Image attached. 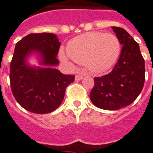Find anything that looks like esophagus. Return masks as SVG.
<instances>
[{
    "label": "esophagus",
    "mask_w": 153,
    "mask_h": 153,
    "mask_svg": "<svg viewBox=\"0 0 153 153\" xmlns=\"http://www.w3.org/2000/svg\"><path fill=\"white\" fill-rule=\"evenodd\" d=\"M83 79V76L82 75H80V74H78L75 76V80H81Z\"/></svg>",
    "instance_id": "obj_1"
}]
</instances>
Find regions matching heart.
<instances>
[{"label":"heart","mask_w":153,"mask_h":153,"mask_svg":"<svg viewBox=\"0 0 153 153\" xmlns=\"http://www.w3.org/2000/svg\"><path fill=\"white\" fill-rule=\"evenodd\" d=\"M66 51L72 60L83 64L89 73L99 74L110 70L117 61L121 44L113 33L89 32L73 38ZM60 59L68 61L64 53H60Z\"/></svg>","instance_id":"b5f03b06"}]
</instances>
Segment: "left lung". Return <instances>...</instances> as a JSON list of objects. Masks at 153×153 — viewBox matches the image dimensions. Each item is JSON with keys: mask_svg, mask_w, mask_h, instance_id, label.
I'll return each mask as SVG.
<instances>
[{"mask_svg": "<svg viewBox=\"0 0 153 153\" xmlns=\"http://www.w3.org/2000/svg\"><path fill=\"white\" fill-rule=\"evenodd\" d=\"M122 46L118 62L112 71L94 78L90 99L97 107L108 111L121 109L134 102L143 88L144 59L139 46L124 28L112 27Z\"/></svg>", "mask_w": 153, "mask_h": 153, "instance_id": "left-lung-1", "label": "left lung"}]
</instances>
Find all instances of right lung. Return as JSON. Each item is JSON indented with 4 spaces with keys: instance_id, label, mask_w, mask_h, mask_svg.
<instances>
[{
    "instance_id": "obj_1",
    "label": "right lung",
    "mask_w": 153,
    "mask_h": 153,
    "mask_svg": "<svg viewBox=\"0 0 153 153\" xmlns=\"http://www.w3.org/2000/svg\"><path fill=\"white\" fill-rule=\"evenodd\" d=\"M60 42L49 33H31L15 45L10 63V81L12 93L19 104L28 111L47 114L62 103L67 86L74 76L56 69ZM36 55L39 67L32 66L28 59Z\"/></svg>"
}]
</instances>
